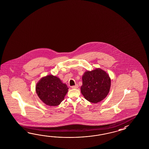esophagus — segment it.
Wrapping results in <instances>:
<instances>
[{
    "mask_svg": "<svg viewBox=\"0 0 149 149\" xmlns=\"http://www.w3.org/2000/svg\"><path fill=\"white\" fill-rule=\"evenodd\" d=\"M78 85H77V84H76V85L73 86H72L71 87V88L72 89H77L78 88Z\"/></svg>",
    "mask_w": 149,
    "mask_h": 149,
    "instance_id": "34e87169",
    "label": "esophagus"
}]
</instances>
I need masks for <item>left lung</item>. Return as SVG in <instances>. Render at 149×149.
Here are the masks:
<instances>
[{
  "instance_id": "8db88e82",
  "label": "left lung",
  "mask_w": 149,
  "mask_h": 149,
  "mask_svg": "<svg viewBox=\"0 0 149 149\" xmlns=\"http://www.w3.org/2000/svg\"><path fill=\"white\" fill-rule=\"evenodd\" d=\"M82 80L81 92L88 101L97 103L107 96L111 87V79L104 70L100 68L87 70L82 75Z\"/></svg>"
}]
</instances>
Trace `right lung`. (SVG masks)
I'll return each mask as SVG.
<instances>
[{
  "label": "right lung",
  "mask_w": 149,
  "mask_h": 149,
  "mask_svg": "<svg viewBox=\"0 0 149 149\" xmlns=\"http://www.w3.org/2000/svg\"><path fill=\"white\" fill-rule=\"evenodd\" d=\"M67 85L56 76L48 75L40 79L36 86V91L43 103L48 106H57L68 92Z\"/></svg>",
  "instance_id": "1"
}]
</instances>
